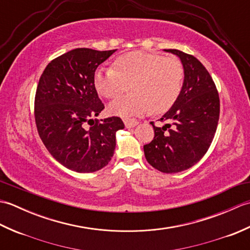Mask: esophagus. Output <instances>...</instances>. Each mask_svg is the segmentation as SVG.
I'll return each instance as SVG.
<instances>
[{
    "mask_svg": "<svg viewBox=\"0 0 250 250\" xmlns=\"http://www.w3.org/2000/svg\"><path fill=\"white\" fill-rule=\"evenodd\" d=\"M124 122H125V128H128V129L134 128V126H135L137 124H139V122H137V120L132 119V118H125V119H124Z\"/></svg>",
    "mask_w": 250,
    "mask_h": 250,
    "instance_id": "1",
    "label": "esophagus"
}]
</instances>
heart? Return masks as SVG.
Segmentation results:
<instances>
[{"mask_svg":"<svg viewBox=\"0 0 250 250\" xmlns=\"http://www.w3.org/2000/svg\"><path fill=\"white\" fill-rule=\"evenodd\" d=\"M184 76V66L177 58L135 50L119 56L114 67H99L93 83L106 99L118 97L130 84L131 94L114 100L108 106L110 114L130 117L150 110L166 113L182 93Z\"/></svg>","mask_w":250,"mask_h":250,"instance_id":"b5f03b06","label":"heart"}]
</instances>
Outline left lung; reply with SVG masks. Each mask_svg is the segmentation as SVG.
Segmentation results:
<instances>
[{"label": "left lung", "mask_w": 250, "mask_h": 250, "mask_svg": "<svg viewBox=\"0 0 250 250\" xmlns=\"http://www.w3.org/2000/svg\"><path fill=\"white\" fill-rule=\"evenodd\" d=\"M183 63L185 79L178 100L160 121L151 122L155 137L144 145L146 160L162 173H178L199 162L208 150L219 120L220 102L213 78L195 57L164 49Z\"/></svg>", "instance_id": "1"}]
</instances>
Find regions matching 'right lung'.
Wrapping results in <instances>:
<instances>
[{"instance_id":"1","label":"right lung","mask_w":250,"mask_h":250,"mask_svg":"<svg viewBox=\"0 0 250 250\" xmlns=\"http://www.w3.org/2000/svg\"><path fill=\"white\" fill-rule=\"evenodd\" d=\"M116 50L73 49L52 60L37 84V132L50 155L72 171L91 173L107 166L116 132L125 128L119 117L94 119L104 109L94 73Z\"/></svg>"}]
</instances>
